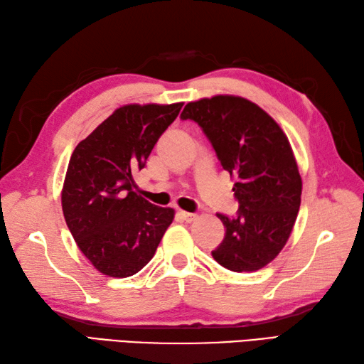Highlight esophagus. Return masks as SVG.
<instances>
[{
  "mask_svg": "<svg viewBox=\"0 0 364 364\" xmlns=\"http://www.w3.org/2000/svg\"><path fill=\"white\" fill-rule=\"evenodd\" d=\"M179 215L182 217V220L187 221V223H191V221H195L198 218L196 213H190V212H183V210H179Z\"/></svg>",
  "mask_w": 364,
  "mask_h": 364,
  "instance_id": "esophagus-1",
  "label": "esophagus"
}]
</instances>
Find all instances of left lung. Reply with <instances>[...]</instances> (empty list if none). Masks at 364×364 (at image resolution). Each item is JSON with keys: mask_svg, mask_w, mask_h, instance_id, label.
<instances>
[{"mask_svg": "<svg viewBox=\"0 0 364 364\" xmlns=\"http://www.w3.org/2000/svg\"><path fill=\"white\" fill-rule=\"evenodd\" d=\"M182 121H195L220 165L237 177L234 217L217 213L226 235L212 256L237 273L262 269L292 232L301 199V177L279 125L256 103L215 95L185 105Z\"/></svg>", "mask_w": 364, "mask_h": 364, "instance_id": "1", "label": "left lung"}]
</instances>
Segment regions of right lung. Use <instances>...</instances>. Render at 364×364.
Wrapping results in <instances>:
<instances>
[{
	"instance_id": "right-lung-1",
	"label": "right lung",
	"mask_w": 364,
	"mask_h": 364,
	"mask_svg": "<svg viewBox=\"0 0 364 364\" xmlns=\"http://www.w3.org/2000/svg\"><path fill=\"white\" fill-rule=\"evenodd\" d=\"M183 103L116 109L73 151L63 188L65 223L103 275L127 278L154 257L174 210L135 193L133 176Z\"/></svg>"
}]
</instances>
